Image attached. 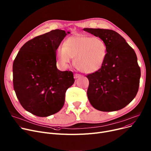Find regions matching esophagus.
I'll use <instances>...</instances> for the list:
<instances>
[{"label": "esophagus", "instance_id": "obj_1", "mask_svg": "<svg viewBox=\"0 0 151 151\" xmlns=\"http://www.w3.org/2000/svg\"><path fill=\"white\" fill-rule=\"evenodd\" d=\"M81 77V74H75L74 76V77L75 78H78Z\"/></svg>", "mask_w": 151, "mask_h": 151}]
</instances>
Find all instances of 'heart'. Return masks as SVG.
<instances>
[{
  "label": "heart",
  "mask_w": 151,
  "mask_h": 151,
  "mask_svg": "<svg viewBox=\"0 0 151 151\" xmlns=\"http://www.w3.org/2000/svg\"><path fill=\"white\" fill-rule=\"evenodd\" d=\"M107 48L104 41L97 37L77 34L66 39L63 47L57 50L58 63L64 68L74 58V65L85 74L94 73L102 68Z\"/></svg>",
  "instance_id": "1"
}]
</instances>
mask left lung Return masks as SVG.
I'll use <instances>...</instances> for the list:
<instances>
[{
  "label": "left lung",
  "mask_w": 151,
  "mask_h": 151,
  "mask_svg": "<svg viewBox=\"0 0 151 151\" xmlns=\"http://www.w3.org/2000/svg\"><path fill=\"white\" fill-rule=\"evenodd\" d=\"M83 30L102 39L107 48L102 68L86 76L88 98L98 110H121L135 98L138 91L141 70L135 52L115 31L91 28Z\"/></svg>",
  "instance_id": "left-lung-1"
}]
</instances>
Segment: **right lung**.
Returning a JSON list of instances; mask_svg holds the SVG:
<instances>
[{"label":"right lung","mask_w":151,"mask_h":151,"mask_svg":"<svg viewBox=\"0 0 151 151\" xmlns=\"http://www.w3.org/2000/svg\"><path fill=\"white\" fill-rule=\"evenodd\" d=\"M68 33L56 29L35 37L24 44L14 60L16 96L25 110L37 116L58 112L66 90L74 83L73 72L57 68L56 51Z\"/></svg>","instance_id":"right-lung-1"}]
</instances>
